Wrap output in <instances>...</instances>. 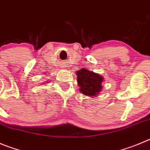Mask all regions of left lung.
<instances>
[{
  "label": "left lung",
  "instance_id": "1",
  "mask_svg": "<svg viewBox=\"0 0 150 150\" xmlns=\"http://www.w3.org/2000/svg\"><path fill=\"white\" fill-rule=\"evenodd\" d=\"M78 84L80 86V91L85 96H95L101 91V83L103 78L98 74L82 69L78 71Z\"/></svg>",
  "mask_w": 150,
  "mask_h": 150
}]
</instances>
